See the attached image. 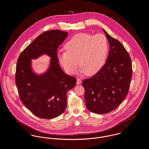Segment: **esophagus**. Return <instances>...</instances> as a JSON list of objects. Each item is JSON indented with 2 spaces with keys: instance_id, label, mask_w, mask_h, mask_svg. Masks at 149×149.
Returning <instances> with one entry per match:
<instances>
[{
  "instance_id": "34e87169",
  "label": "esophagus",
  "mask_w": 149,
  "mask_h": 149,
  "mask_svg": "<svg viewBox=\"0 0 149 149\" xmlns=\"http://www.w3.org/2000/svg\"><path fill=\"white\" fill-rule=\"evenodd\" d=\"M77 84H78V85H79V84H81V79H79V78H77Z\"/></svg>"
}]
</instances>
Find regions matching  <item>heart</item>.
Segmentation results:
<instances>
[{"mask_svg": "<svg viewBox=\"0 0 149 149\" xmlns=\"http://www.w3.org/2000/svg\"><path fill=\"white\" fill-rule=\"evenodd\" d=\"M65 52H58L57 57L65 71L73 74L79 66L88 76L97 73L104 64L108 49V41L102 34L80 33L65 45ZM79 61V62L78 61Z\"/></svg>", "mask_w": 149, "mask_h": 149, "instance_id": "1", "label": "heart"}]
</instances>
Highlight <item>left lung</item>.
<instances>
[{"instance_id": "left-lung-1", "label": "left lung", "mask_w": 149, "mask_h": 149, "mask_svg": "<svg viewBox=\"0 0 149 149\" xmlns=\"http://www.w3.org/2000/svg\"><path fill=\"white\" fill-rule=\"evenodd\" d=\"M103 31L110 45L106 63L82 82L85 106L97 114L107 113L121 104L127 95L132 72L131 60L124 46Z\"/></svg>"}]
</instances>
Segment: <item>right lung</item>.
Instances as JSON below:
<instances>
[{
	"label": "right lung",
	"mask_w": 149,
	"mask_h": 149,
	"mask_svg": "<svg viewBox=\"0 0 149 149\" xmlns=\"http://www.w3.org/2000/svg\"><path fill=\"white\" fill-rule=\"evenodd\" d=\"M59 30L45 31L27 46L19 55L16 67L15 84L23 104L42 119H53L62 114L67 106V92L77 79L67 75L58 64L57 50L68 36ZM43 54L51 58L48 70L39 76L31 68V60Z\"/></svg>",
	"instance_id": "add662e5"
}]
</instances>
